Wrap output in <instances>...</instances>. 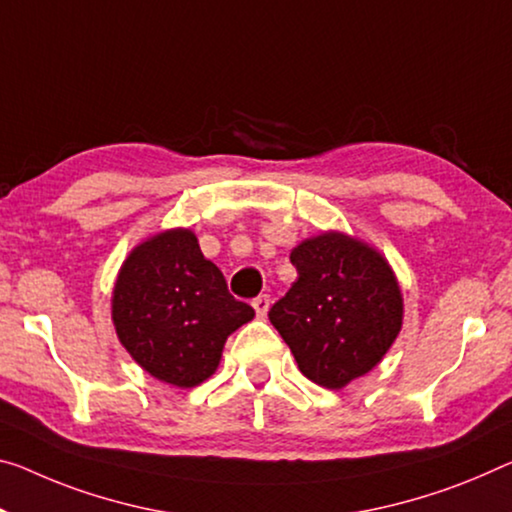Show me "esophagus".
<instances>
[{
	"label": "esophagus",
	"mask_w": 512,
	"mask_h": 512,
	"mask_svg": "<svg viewBox=\"0 0 512 512\" xmlns=\"http://www.w3.org/2000/svg\"><path fill=\"white\" fill-rule=\"evenodd\" d=\"M251 306H254V309H256V316L263 318L265 313H267V309H270V295L254 297V302H251Z\"/></svg>",
	"instance_id": "34e87169"
}]
</instances>
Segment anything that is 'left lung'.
I'll return each instance as SVG.
<instances>
[{
    "label": "left lung",
    "instance_id": "8db88e82",
    "mask_svg": "<svg viewBox=\"0 0 512 512\" xmlns=\"http://www.w3.org/2000/svg\"><path fill=\"white\" fill-rule=\"evenodd\" d=\"M297 281L267 316L320 387L341 389L387 355L403 325V297L389 263L343 233L304 240L290 254Z\"/></svg>",
    "mask_w": 512,
    "mask_h": 512
}]
</instances>
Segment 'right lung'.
<instances>
[{
	"label": "right lung",
	"instance_id": "1",
	"mask_svg": "<svg viewBox=\"0 0 512 512\" xmlns=\"http://www.w3.org/2000/svg\"><path fill=\"white\" fill-rule=\"evenodd\" d=\"M123 348L146 373L190 389L215 373L229 334L254 318L222 270L203 258L196 235L164 231L123 263L112 297Z\"/></svg>",
	"mask_w": 512,
	"mask_h": 512
}]
</instances>
